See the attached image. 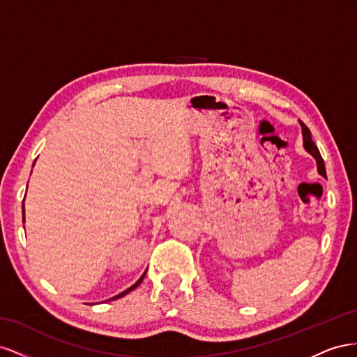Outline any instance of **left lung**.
<instances>
[{
    "label": "left lung",
    "mask_w": 357,
    "mask_h": 357,
    "mask_svg": "<svg viewBox=\"0 0 357 357\" xmlns=\"http://www.w3.org/2000/svg\"><path fill=\"white\" fill-rule=\"evenodd\" d=\"M301 126H302V134H304V147H305V150H307L308 153H311L312 156L316 158V160H317V169H319V174H321L323 177H326L325 162H323V158H321V155H320V152H319V149H317L316 143L312 142L310 129H308L304 123H302V122H301Z\"/></svg>",
    "instance_id": "8db88e82"
}]
</instances>
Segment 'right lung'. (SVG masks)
Returning a JSON list of instances; mask_svg holds the SVG:
<instances>
[{
	"instance_id": "right-lung-1",
	"label": "right lung",
	"mask_w": 357,
	"mask_h": 357,
	"mask_svg": "<svg viewBox=\"0 0 357 357\" xmlns=\"http://www.w3.org/2000/svg\"><path fill=\"white\" fill-rule=\"evenodd\" d=\"M24 220H25V218H24ZM146 273H147V271H146ZM146 273H144V274H143V275H142V278H139V280H138V282H137V283H135V284H134V286H131V287H129V289H126V290H125V291H122V294H119V295H117V296H114V298H112V299H117V298H122V296H125V295H126V294H129V291H131V290H134V289H135V287H137V286H138V284H139V283H142V282H143V278H144V275H146Z\"/></svg>"
}]
</instances>
